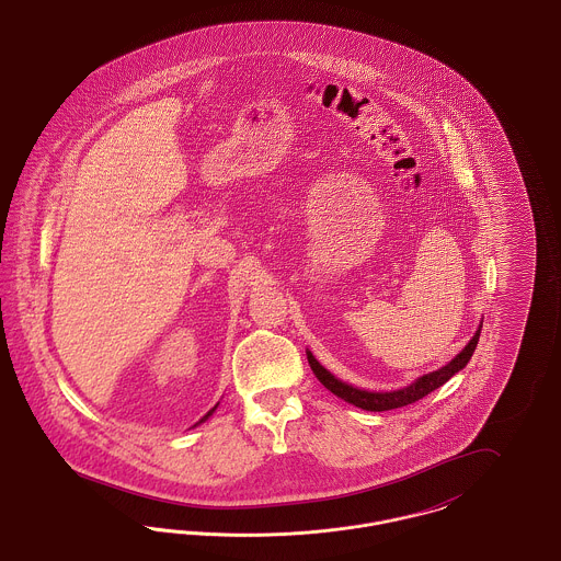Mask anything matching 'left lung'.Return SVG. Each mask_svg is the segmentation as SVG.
<instances>
[{"mask_svg": "<svg viewBox=\"0 0 561 561\" xmlns=\"http://www.w3.org/2000/svg\"><path fill=\"white\" fill-rule=\"evenodd\" d=\"M481 325L478 328V332L473 334V339L467 343V347L462 348L456 357H454L450 364H446L444 368L435 370V373L425 374L421 378H416L412 385L398 389V391H389V393H374V391H366V389H357L353 385H347L343 380H339L334 374L328 373L320 362L313 357L311 351H307V359H309V366L313 374L320 378L321 385L332 391L334 396H339L341 400L348 401L362 410H368V412H385V410H393V408H401V405H408V403H414V401L423 400L425 396H428L431 391L439 389L444 382H448L453 378L454 374L458 370H462L473 351L478 347V341H480Z\"/></svg>", "mask_w": 561, "mask_h": 561, "instance_id": "obj_1", "label": "left lung"}]
</instances>
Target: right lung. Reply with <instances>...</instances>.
<instances>
[{"label":"right lung","mask_w":561,"mask_h":561,"mask_svg":"<svg viewBox=\"0 0 561 561\" xmlns=\"http://www.w3.org/2000/svg\"><path fill=\"white\" fill-rule=\"evenodd\" d=\"M214 410H216V405H214L213 410H210V412H208V414H206V416H204V419H202V421H206V419H208V416H210V414H213ZM202 421H199V423H202Z\"/></svg>","instance_id":"1"}]
</instances>
